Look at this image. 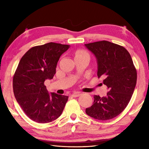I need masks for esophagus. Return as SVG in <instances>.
<instances>
[{
	"mask_svg": "<svg viewBox=\"0 0 149 149\" xmlns=\"http://www.w3.org/2000/svg\"><path fill=\"white\" fill-rule=\"evenodd\" d=\"M81 95V92H74L72 95V96L74 97H79Z\"/></svg>",
	"mask_w": 149,
	"mask_h": 149,
	"instance_id": "34e87169",
	"label": "esophagus"
}]
</instances>
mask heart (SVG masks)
Instances as JSON below:
<instances>
[{
    "mask_svg": "<svg viewBox=\"0 0 149 149\" xmlns=\"http://www.w3.org/2000/svg\"><path fill=\"white\" fill-rule=\"evenodd\" d=\"M89 56L88 54L84 51V50H78L75 53V58H77V57H81V56Z\"/></svg>",
    "mask_w": 149,
    "mask_h": 149,
    "instance_id": "heart-1",
    "label": "heart"
}]
</instances>
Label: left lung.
I'll return each instance as SVG.
<instances>
[{
    "label": "left lung",
    "mask_w": 149,
    "mask_h": 149,
    "mask_svg": "<svg viewBox=\"0 0 149 149\" xmlns=\"http://www.w3.org/2000/svg\"><path fill=\"white\" fill-rule=\"evenodd\" d=\"M95 56L98 77L109 91L106 97L94 95V102L86 109L88 115L99 120L112 119L121 113L130 101L137 81V72L130 54L124 47L107 41L85 44Z\"/></svg>",
    "instance_id": "left-lung-1"
}]
</instances>
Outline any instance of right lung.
Here are the masks:
<instances>
[{
    "label": "right lung",
    "mask_w": 149,
    "mask_h": 149,
    "mask_svg": "<svg viewBox=\"0 0 149 149\" xmlns=\"http://www.w3.org/2000/svg\"><path fill=\"white\" fill-rule=\"evenodd\" d=\"M68 45L50 42L33 47L22 56L15 72L13 88L15 97L30 119L49 123L61 115L68 97L49 93L44 82L56 74L59 59Z\"/></svg>",
    "instance_id": "1"
}]
</instances>
